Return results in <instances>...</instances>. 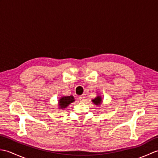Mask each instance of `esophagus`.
Masks as SVG:
<instances>
[{
	"label": "esophagus",
	"instance_id": "1",
	"mask_svg": "<svg viewBox=\"0 0 158 158\" xmlns=\"http://www.w3.org/2000/svg\"><path fill=\"white\" fill-rule=\"evenodd\" d=\"M79 100L81 102H84V100H85V96L84 95H81V96H80L79 97Z\"/></svg>",
	"mask_w": 158,
	"mask_h": 158
}]
</instances>
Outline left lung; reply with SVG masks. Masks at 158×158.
Here are the masks:
<instances>
[{
	"instance_id": "1",
	"label": "left lung",
	"mask_w": 158,
	"mask_h": 158,
	"mask_svg": "<svg viewBox=\"0 0 158 158\" xmlns=\"http://www.w3.org/2000/svg\"><path fill=\"white\" fill-rule=\"evenodd\" d=\"M92 102L96 105V106H99L101 105L102 103V96L100 95H97V96L95 98H94L92 100Z\"/></svg>"
}]
</instances>
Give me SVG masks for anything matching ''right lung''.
Segmentation results:
<instances>
[{"label": "right lung", "instance_id": "right-lung-1", "mask_svg": "<svg viewBox=\"0 0 158 158\" xmlns=\"http://www.w3.org/2000/svg\"><path fill=\"white\" fill-rule=\"evenodd\" d=\"M75 98L73 96H62L58 99V105L60 110H64V109L67 108V106L70 105V103L75 102Z\"/></svg>", "mask_w": 158, "mask_h": 158}]
</instances>
